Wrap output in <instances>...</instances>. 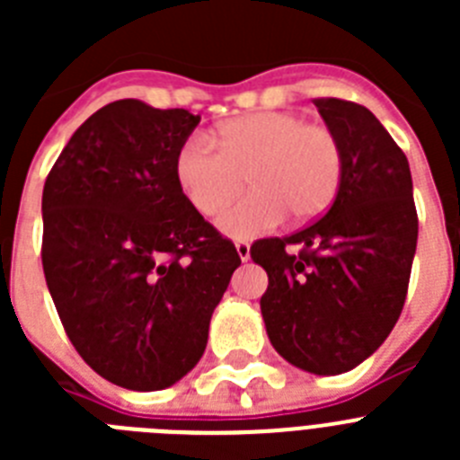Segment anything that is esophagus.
<instances>
[{"label": "esophagus", "mask_w": 460, "mask_h": 460, "mask_svg": "<svg viewBox=\"0 0 460 460\" xmlns=\"http://www.w3.org/2000/svg\"><path fill=\"white\" fill-rule=\"evenodd\" d=\"M234 246H237V255H239V258H242V262H246V260L251 258L249 242H237V243H234Z\"/></svg>", "instance_id": "esophagus-1"}]
</instances>
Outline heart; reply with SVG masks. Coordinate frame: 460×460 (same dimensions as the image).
Wrapping results in <instances>:
<instances>
[{
    "label": "heart",
    "mask_w": 460,
    "mask_h": 460,
    "mask_svg": "<svg viewBox=\"0 0 460 460\" xmlns=\"http://www.w3.org/2000/svg\"><path fill=\"white\" fill-rule=\"evenodd\" d=\"M217 145L200 136L181 142L174 177L202 217H221L242 193H253L221 221L230 237H255L286 221L320 217L339 193L343 149L327 126L292 112H253L218 126Z\"/></svg>",
    "instance_id": "1"
}]
</instances>
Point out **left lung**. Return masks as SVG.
<instances>
[{"mask_svg":"<svg viewBox=\"0 0 460 460\" xmlns=\"http://www.w3.org/2000/svg\"><path fill=\"white\" fill-rule=\"evenodd\" d=\"M313 103L343 149L339 193L295 234L253 242L251 258L270 279L260 311L276 352L339 376L371 357L403 311L420 218L408 158L371 110Z\"/></svg>","mask_w":460,"mask_h":460,"instance_id":"1","label":"left lung"}]
</instances>
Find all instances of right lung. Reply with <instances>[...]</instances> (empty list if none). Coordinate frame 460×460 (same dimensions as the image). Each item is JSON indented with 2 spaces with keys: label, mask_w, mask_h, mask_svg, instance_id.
<instances>
[{
  "label": "right lung",
  "mask_w": 460,
  "mask_h": 460,
  "mask_svg": "<svg viewBox=\"0 0 460 460\" xmlns=\"http://www.w3.org/2000/svg\"><path fill=\"white\" fill-rule=\"evenodd\" d=\"M198 121L136 99L103 105L43 186L40 260L66 336L101 377L136 392L170 387L200 361L242 265L174 177Z\"/></svg>",
  "instance_id": "1"
}]
</instances>
